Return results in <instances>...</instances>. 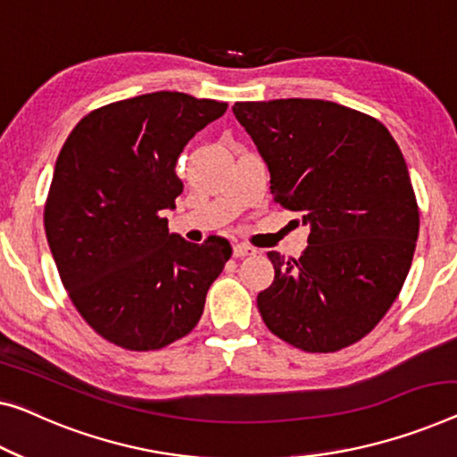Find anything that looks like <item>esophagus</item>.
<instances>
[{"mask_svg": "<svg viewBox=\"0 0 457 457\" xmlns=\"http://www.w3.org/2000/svg\"><path fill=\"white\" fill-rule=\"evenodd\" d=\"M254 248L248 246V244H236L234 246V258H244V256H252L254 254Z\"/></svg>", "mask_w": 457, "mask_h": 457, "instance_id": "1", "label": "esophagus"}]
</instances>
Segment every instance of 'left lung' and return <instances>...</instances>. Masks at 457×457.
Listing matches in <instances>:
<instances>
[{
    "label": "left lung",
    "instance_id": "obj_1",
    "mask_svg": "<svg viewBox=\"0 0 457 457\" xmlns=\"http://www.w3.org/2000/svg\"><path fill=\"white\" fill-rule=\"evenodd\" d=\"M270 172V193L310 226L299 258L269 252L275 281L258 294L272 335L335 353L376 328L403 289L419 205L390 131L328 100L236 102L231 108Z\"/></svg>",
    "mask_w": 457,
    "mask_h": 457
}]
</instances>
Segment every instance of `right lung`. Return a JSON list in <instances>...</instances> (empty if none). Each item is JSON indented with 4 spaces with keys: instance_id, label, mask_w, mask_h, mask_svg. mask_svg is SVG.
I'll use <instances>...</instances> for the list:
<instances>
[{
    "instance_id": "add662e5",
    "label": "right lung",
    "mask_w": 457,
    "mask_h": 457,
    "mask_svg": "<svg viewBox=\"0 0 457 457\" xmlns=\"http://www.w3.org/2000/svg\"><path fill=\"white\" fill-rule=\"evenodd\" d=\"M226 102L154 92L96 108L61 147L45 231L76 310L108 343L158 351L201 320L211 283L231 256L223 237L170 234L176 162Z\"/></svg>"
}]
</instances>
